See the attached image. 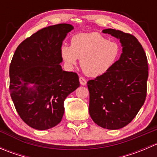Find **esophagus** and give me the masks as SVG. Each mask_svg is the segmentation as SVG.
<instances>
[{
	"mask_svg": "<svg viewBox=\"0 0 157 157\" xmlns=\"http://www.w3.org/2000/svg\"><path fill=\"white\" fill-rule=\"evenodd\" d=\"M79 80H80V84H81V85H83V86H85V85L86 84V79L84 78V77H80Z\"/></svg>",
	"mask_w": 157,
	"mask_h": 157,
	"instance_id": "obj_1",
	"label": "esophagus"
}]
</instances>
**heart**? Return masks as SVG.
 <instances>
[{"label": "heart", "instance_id": "obj_1", "mask_svg": "<svg viewBox=\"0 0 157 157\" xmlns=\"http://www.w3.org/2000/svg\"><path fill=\"white\" fill-rule=\"evenodd\" d=\"M61 55L68 66H74L80 59L83 72L96 77L106 74L121 55L120 45L98 33H80L71 39V45H63Z\"/></svg>", "mask_w": 157, "mask_h": 157}]
</instances>
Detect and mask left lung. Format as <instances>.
Returning <instances> with one entry per match:
<instances>
[{"label":"left lung","instance_id":"8db88e82","mask_svg":"<svg viewBox=\"0 0 157 157\" xmlns=\"http://www.w3.org/2000/svg\"><path fill=\"white\" fill-rule=\"evenodd\" d=\"M102 32L120 39L122 54L106 74L87 82L89 112L99 126L116 130L129 124L144 103L148 64L135 36L113 29Z\"/></svg>","mask_w":157,"mask_h":157}]
</instances>
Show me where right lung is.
<instances>
[{"label":"right lung","mask_w":157,"mask_h":157,"mask_svg":"<svg viewBox=\"0 0 157 157\" xmlns=\"http://www.w3.org/2000/svg\"><path fill=\"white\" fill-rule=\"evenodd\" d=\"M72 25L45 27L16 49L10 65V93L21 119L31 128L46 130L61 122L64 101L80 86L77 73L64 71L61 48ZM33 83V88H28Z\"/></svg>","instance_id":"right-lung-1"}]
</instances>
